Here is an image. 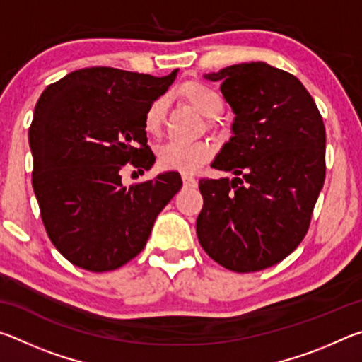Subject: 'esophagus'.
Returning a JSON list of instances; mask_svg holds the SVG:
<instances>
[{
    "label": "esophagus",
    "mask_w": 362,
    "mask_h": 362,
    "mask_svg": "<svg viewBox=\"0 0 362 362\" xmlns=\"http://www.w3.org/2000/svg\"><path fill=\"white\" fill-rule=\"evenodd\" d=\"M182 182H183V187H185V188H196V187H198V180H196L193 175L183 174Z\"/></svg>",
    "instance_id": "esophagus-1"
}]
</instances>
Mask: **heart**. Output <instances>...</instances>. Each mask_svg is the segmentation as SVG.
Listing matches in <instances>:
<instances>
[{"instance_id":"heart-1","label":"heart","mask_w":362,"mask_h":362,"mask_svg":"<svg viewBox=\"0 0 362 362\" xmlns=\"http://www.w3.org/2000/svg\"><path fill=\"white\" fill-rule=\"evenodd\" d=\"M180 95L207 119H217L225 110V100L212 86L199 81L183 84ZM168 102L164 97L153 100L144 115V129L150 136L161 132ZM214 156V148L207 142H180L170 140L158 151L159 166L179 173H194Z\"/></svg>"}]
</instances>
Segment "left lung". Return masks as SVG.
<instances>
[{
  "label": "left lung",
  "mask_w": 362,
  "mask_h": 362,
  "mask_svg": "<svg viewBox=\"0 0 362 362\" xmlns=\"http://www.w3.org/2000/svg\"><path fill=\"white\" fill-rule=\"evenodd\" d=\"M204 78L235 112L230 142L212 163L235 179H201L196 220L201 247L236 273L284 260L306 235L326 177V127L298 79L263 62Z\"/></svg>",
  "instance_id": "obj_1"
}]
</instances>
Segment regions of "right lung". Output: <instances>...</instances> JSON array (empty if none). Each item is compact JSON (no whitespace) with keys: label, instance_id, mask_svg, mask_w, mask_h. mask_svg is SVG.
<instances>
[{"label":"right lung","instance_id":"obj_1","mask_svg":"<svg viewBox=\"0 0 362 362\" xmlns=\"http://www.w3.org/2000/svg\"><path fill=\"white\" fill-rule=\"evenodd\" d=\"M175 75L81 69L49 84L36 102L32 185L49 240L73 265L102 273L132 260L182 188L179 173L121 182L127 163L142 173L155 163L144 115Z\"/></svg>","mask_w":362,"mask_h":362}]
</instances>
